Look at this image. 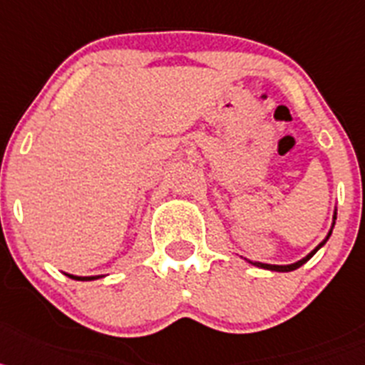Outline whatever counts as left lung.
I'll use <instances>...</instances> for the list:
<instances>
[{"label":"left lung","mask_w":365,"mask_h":365,"mask_svg":"<svg viewBox=\"0 0 365 365\" xmlns=\"http://www.w3.org/2000/svg\"><path fill=\"white\" fill-rule=\"evenodd\" d=\"M336 218V217H334ZM332 226H334V224H332ZM329 237H331V231H329V235H327V239ZM327 239L323 240L322 244H319L318 248L316 250H312V252L309 253V255H307V257H303L301 259V261H297V262H294V264H287V266H279V264H264V262H252V264H255V266H259V268H264V270H274V272H292V270H296V268H299V266H303L305 264L307 261H309L310 257H312V255H314L316 252H318L319 248H322L323 244L327 242Z\"/></svg>","instance_id":"8db88e82"}]
</instances>
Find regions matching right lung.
<instances>
[{
	"instance_id": "1",
	"label": "right lung",
	"mask_w": 365,
	"mask_h": 365,
	"mask_svg": "<svg viewBox=\"0 0 365 365\" xmlns=\"http://www.w3.org/2000/svg\"><path fill=\"white\" fill-rule=\"evenodd\" d=\"M71 279H78V281H91V279H97L101 277V275H97V277H77V275H69Z\"/></svg>"
}]
</instances>
